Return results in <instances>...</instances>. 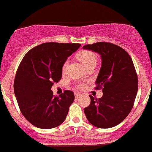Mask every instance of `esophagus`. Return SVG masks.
<instances>
[{"instance_id":"obj_1","label":"esophagus","mask_w":152,"mask_h":152,"mask_svg":"<svg viewBox=\"0 0 152 152\" xmlns=\"http://www.w3.org/2000/svg\"><path fill=\"white\" fill-rule=\"evenodd\" d=\"M80 96H81L80 93H75V98H76V99H79V98L80 97Z\"/></svg>"}]
</instances>
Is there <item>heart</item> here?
Here are the masks:
<instances>
[{"label":"heart","mask_w":152,"mask_h":152,"mask_svg":"<svg viewBox=\"0 0 152 152\" xmlns=\"http://www.w3.org/2000/svg\"><path fill=\"white\" fill-rule=\"evenodd\" d=\"M77 57L86 67H88L90 65H96L97 63V56L93 51H90V50H82L78 53ZM68 62V60H66L64 62L63 66H62L63 72L66 71ZM85 86V85L84 83H79L76 85V87L79 89H82Z\"/></svg>","instance_id":"1"}]
</instances>
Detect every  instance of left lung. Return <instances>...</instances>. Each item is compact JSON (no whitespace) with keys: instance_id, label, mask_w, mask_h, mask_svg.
Listing matches in <instances>:
<instances>
[{"instance_id":"left-lung-1","label":"left lung","mask_w":152,"mask_h":152,"mask_svg":"<svg viewBox=\"0 0 152 152\" xmlns=\"http://www.w3.org/2000/svg\"><path fill=\"white\" fill-rule=\"evenodd\" d=\"M83 48L101 56L96 89L103 92L99 99L90 96V104L85 108L86 117L98 128L115 126L129 114L137 96V76L132 59L124 49L110 42H96Z\"/></svg>"}]
</instances>
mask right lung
<instances>
[{
    "label": "right lung",
    "mask_w": 152,
    "mask_h": 152,
    "mask_svg": "<svg viewBox=\"0 0 152 152\" xmlns=\"http://www.w3.org/2000/svg\"><path fill=\"white\" fill-rule=\"evenodd\" d=\"M81 46L78 43L45 42L25 55L17 70L14 91L24 117L40 129H52L64 122L74 94L65 90L53 96V82L62 78L67 57Z\"/></svg>",
    "instance_id": "obj_1"
}]
</instances>
